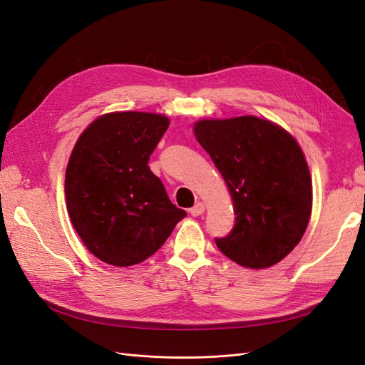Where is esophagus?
Returning a JSON list of instances; mask_svg holds the SVG:
<instances>
[{"label": "esophagus", "instance_id": "esophagus-1", "mask_svg": "<svg viewBox=\"0 0 365 365\" xmlns=\"http://www.w3.org/2000/svg\"><path fill=\"white\" fill-rule=\"evenodd\" d=\"M204 210H205V207H204L202 202H196V204L190 208V215H192V216H200V215L204 213Z\"/></svg>", "mask_w": 365, "mask_h": 365}]
</instances>
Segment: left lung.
<instances>
[{
  "mask_svg": "<svg viewBox=\"0 0 365 365\" xmlns=\"http://www.w3.org/2000/svg\"><path fill=\"white\" fill-rule=\"evenodd\" d=\"M195 137L228 185L236 224L216 245L251 269L269 268L297 247L312 212L306 158L283 128L252 115L201 120Z\"/></svg>",
  "mask_w": 365,
  "mask_h": 365,
  "instance_id": "8db88e82",
  "label": "left lung"
}]
</instances>
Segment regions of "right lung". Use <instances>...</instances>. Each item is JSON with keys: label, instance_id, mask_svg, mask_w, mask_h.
I'll return each mask as SVG.
<instances>
[{"label": "right lung", "instance_id": "1", "mask_svg": "<svg viewBox=\"0 0 365 365\" xmlns=\"http://www.w3.org/2000/svg\"><path fill=\"white\" fill-rule=\"evenodd\" d=\"M169 118L111 113L77 140L65 172V200L77 235L97 259L130 267L157 252L185 212L149 169Z\"/></svg>", "mask_w": 365, "mask_h": 365}]
</instances>
